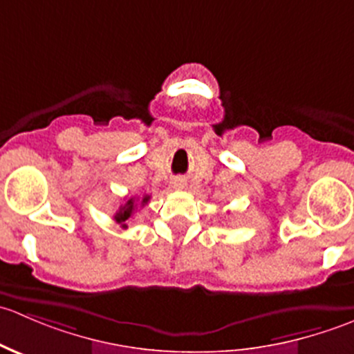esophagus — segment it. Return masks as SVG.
I'll list each match as a JSON object with an SVG mask.
<instances>
[{"instance_id": "1", "label": "esophagus", "mask_w": 354, "mask_h": 354, "mask_svg": "<svg viewBox=\"0 0 354 354\" xmlns=\"http://www.w3.org/2000/svg\"><path fill=\"white\" fill-rule=\"evenodd\" d=\"M171 185H173V188H178V190H181V188H185L187 181H185L183 178H174V180L171 181Z\"/></svg>"}]
</instances>
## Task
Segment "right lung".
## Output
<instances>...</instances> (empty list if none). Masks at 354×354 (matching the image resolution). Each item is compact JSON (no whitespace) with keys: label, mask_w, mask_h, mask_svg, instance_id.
<instances>
[{"label":"right lung","mask_w":354,"mask_h":354,"mask_svg":"<svg viewBox=\"0 0 354 354\" xmlns=\"http://www.w3.org/2000/svg\"><path fill=\"white\" fill-rule=\"evenodd\" d=\"M149 198H151V197H149V195H145V197L142 198V205H144V203H147ZM135 209H137V203H135V198L127 200V202H124L123 205H120L118 212L114 214V221H116L118 224H121V226H123V227H127V221L130 219L131 216H133Z\"/></svg>","instance_id":"obj_1"}]
</instances>
